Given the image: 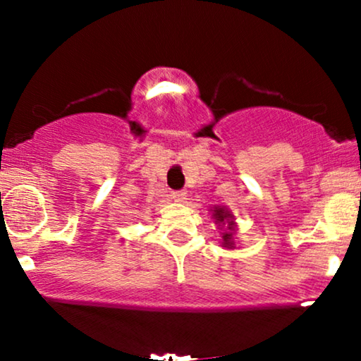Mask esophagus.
Listing matches in <instances>:
<instances>
[{"label":"esophagus","mask_w":361,"mask_h":361,"mask_svg":"<svg viewBox=\"0 0 361 361\" xmlns=\"http://www.w3.org/2000/svg\"><path fill=\"white\" fill-rule=\"evenodd\" d=\"M172 199H174L176 202H185V199H187V192H184V190H174L172 192Z\"/></svg>","instance_id":"34e87169"}]
</instances>
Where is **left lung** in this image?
<instances>
[{"label":"left lung","instance_id":"obj_1","mask_svg":"<svg viewBox=\"0 0 361 361\" xmlns=\"http://www.w3.org/2000/svg\"><path fill=\"white\" fill-rule=\"evenodd\" d=\"M212 214H214L212 219L215 220V224H219L220 228H225L224 233H221V246H225V248H235V220L231 212L225 209V207H214Z\"/></svg>","mask_w":361,"mask_h":361}]
</instances>
